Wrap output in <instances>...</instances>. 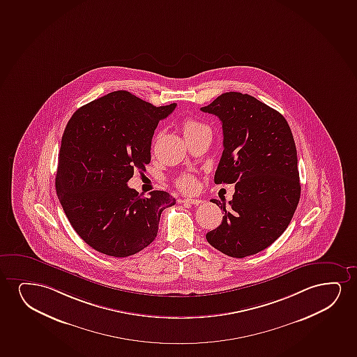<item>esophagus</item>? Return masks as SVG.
I'll use <instances>...</instances> for the list:
<instances>
[{
  "mask_svg": "<svg viewBox=\"0 0 357 357\" xmlns=\"http://www.w3.org/2000/svg\"><path fill=\"white\" fill-rule=\"evenodd\" d=\"M183 202H185V204H195V206H197V204H204V201H202V199H183Z\"/></svg>",
  "mask_w": 357,
  "mask_h": 357,
  "instance_id": "obj_1",
  "label": "esophagus"
}]
</instances>
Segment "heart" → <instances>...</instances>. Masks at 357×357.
I'll return each mask as SVG.
<instances>
[{
	"label": "heart",
	"mask_w": 357,
	"mask_h": 357,
	"mask_svg": "<svg viewBox=\"0 0 357 357\" xmlns=\"http://www.w3.org/2000/svg\"><path fill=\"white\" fill-rule=\"evenodd\" d=\"M181 130L183 133L185 135V138L191 137V135H197L202 130H208L207 126H204V123H201L199 121L196 120L194 117H186L185 120L183 121V125H181ZM176 186L184 192H192L197 186L196 179L194 176L185 174V176H181L176 179Z\"/></svg>",
	"instance_id": "1"
}]
</instances>
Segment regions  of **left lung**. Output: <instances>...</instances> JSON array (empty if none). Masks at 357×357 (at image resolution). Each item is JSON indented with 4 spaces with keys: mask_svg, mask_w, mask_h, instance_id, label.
<instances>
[{
    "mask_svg": "<svg viewBox=\"0 0 357 357\" xmlns=\"http://www.w3.org/2000/svg\"><path fill=\"white\" fill-rule=\"evenodd\" d=\"M201 112L222 121V158L214 183L235 184L229 207L206 238L232 258L253 255L287 229L301 199L296 143L280 112L250 94L222 93Z\"/></svg>",
    "mask_w": 357,
    "mask_h": 357,
    "instance_id": "1",
    "label": "left lung"
}]
</instances>
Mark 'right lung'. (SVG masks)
<instances>
[{
	"instance_id": "1",
	"label": "right lung",
	"mask_w": 357,
	"mask_h": 357,
	"mask_svg": "<svg viewBox=\"0 0 357 357\" xmlns=\"http://www.w3.org/2000/svg\"><path fill=\"white\" fill-rule=\"evenodd\" d=\"M176 104L155 107L116 91L79 107L61 138L56 189L71 227L93 250L115 258L135 255L158 236L166 191L139 196L127 181L145 171L158 122Z\"/></svg>"
}]
</instances>
